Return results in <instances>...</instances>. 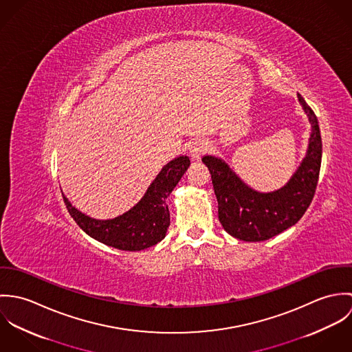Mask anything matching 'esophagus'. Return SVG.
Masks as SVG:
<instances>
[{
    "instance_id": "esophagus-1",
    "label": "esophagus",
    "mask_w": 352,
    "mask_h": 352,
    "mask_svg": "<svg viewBox=\"0 0 352 352\" xmlns=\"http://www.w3.org/2000/svg\"><path fill=\"white\" fill-rule=\"evenodd\" d=\"M208 151V142L206 140H195L190 146V155L192 160L199 161L201 157Z\"/></svg>"
}]
</instances>
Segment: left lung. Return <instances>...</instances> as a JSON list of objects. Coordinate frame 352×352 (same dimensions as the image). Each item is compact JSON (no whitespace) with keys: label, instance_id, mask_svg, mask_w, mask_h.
<instances>
[{"label":"left lung","instance_id":"obj_1","mask_svg":"<svg viewBox=\"0 0 352 352\" xmlns=\"http://www.w3.org/2000/svg\"><path fill=\"white\" fill-rule=\"evenodd\" d=\"M311 133L301 166L278 191L263 194L248 187L229 165L214 155H204L214 192L218 201V218L223 229L243 241H264L296 225L313 201L318 183L322 142L317 116L298 94Z\"/></svg>","mask_w":352,"mask_h":352}]
</instances>
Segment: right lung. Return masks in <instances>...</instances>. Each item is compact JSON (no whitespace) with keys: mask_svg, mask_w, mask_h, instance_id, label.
Segmentation results:
<instances>
[{"mask_svg":"<svg viewBox=\"0 0 352 352\" xmlns=\"http://www.w3.org/2000/svg\"><path fill=\"white\" fill-rule=\"evenodd\" d=\"M188 166L187 155L168 162L153 180L144 198L131 210L113 219L91 218L73 207L66 197L63 201L76 223L92 239L120 251H142L165 237L170 223L166 198Z\"/></svg>","mask_w":352,"mask_h":352,"instance_id":"right-lung-1","label":"right lung"}]
</instances>
